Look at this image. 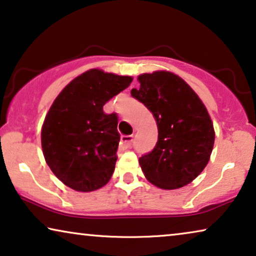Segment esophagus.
<instances>
[{"label": "esophagus", "instance_id": "34e87169", "mask_svg": "<svg viewBox=\"0 0 256 256\" xmlns=\"http://www.w3.org/2000/svg\"><path fill=\"white\" fill-rule=\"evenodd\" d=\"M132 142H134V136H122V138H120V148H131Z\"/></svg>", "mask_w": 256, "mask_h": 256}]
</instances>
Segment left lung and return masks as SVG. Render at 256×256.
Wrapping results in <instances>:
<instances>
[{"label":"left lung","instance_id":"left-lung-1","mask_svg":"<svg viewBox=\"0 0 256 256\" xmlns=\"http://www.w3.org/2000/svg\"><path fill=\"white\" fill-rule=\"evenodd\" d=\"M140 88L131 96L152 112L158 142L139 158L153 185L176 190L193 182L208 164L214 145L213 122L204 103L182 78L168 71L138 77Z\"/></svg>","mask_w":256,"mask_h":256}]
</instances>
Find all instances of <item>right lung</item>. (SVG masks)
Segmentation results:
<instances>
[{"mask_svg":"<svg viewBox=\"0 0 256 256\" xmlns=\"http://www.w3.org/2000/svg\"><path fill=\"white\" fill-rule=\"evenodd\" d=\"M132 77L91 69L71 80L44 119L40 142L54 176L70 188L91 192L114 171L120 134L118 117L103 106L131 84Z\"/></svg>","mask_w":256,"mask_h":256,"instance_id":"1","label":"right lung"}]
</instances>
